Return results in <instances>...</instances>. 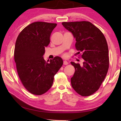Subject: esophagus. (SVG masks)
Instances as JSON below:
<instances>
[{"label": "esophagus", "mask_w": 121, "mask_h": 121, "mask_svg": "<svg viewBox=\"0 0 121 121\" xmlns=\"http://www.w3.org/2000/svg\"><path fill=\"white\" fill-rule=\"evenodd\" d=\"M68 64V62L66 60H64V65H67Z\"/></svg>", "instance_id": "1"}]
</instances>
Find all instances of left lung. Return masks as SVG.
Listing matches in <instances>:
<instances>
[{
  "label": "left lung",
  "instance_id": "1",
  "mask_svg": "<svg viewBox=\"0 0 121 121\" xmlns=\"http://www.w3.org/2000/svg\"><path fill=\"white\" fill-rule=\"evenodd\" d=\"M63 26L76 39L77 50L82 53V66L71 62L75 72L71 79V85L80 95L88 96L99 89L109 67L108 46L101 31L89 22H63Z\"/></svg>",
  "mask_w": 121,
  "mask_h": 121
}]
</instances>
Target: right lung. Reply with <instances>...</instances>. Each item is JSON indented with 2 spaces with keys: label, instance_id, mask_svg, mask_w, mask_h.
Masks as SVG:
<instances>
[{
  "label": "right lung",
  "instance_id": "add662e5",
  "mask_svg": "<svg viewBox=\"0 0 121 121\" xmlns=\"http://www.w3.org/2000/svg\"><path fill=\"white\" fill-rule=\"evenodd\" d=\"M56 25L42 22L33 23L25 27L17 39L14 58L17 74L25 88L33 94L40 95L46 92L63 64L59 56L50 60L49 63L43 56Z\"/></svg>",
  "mask_w": 121,
  "mask_h": 121
}]
</instances>
